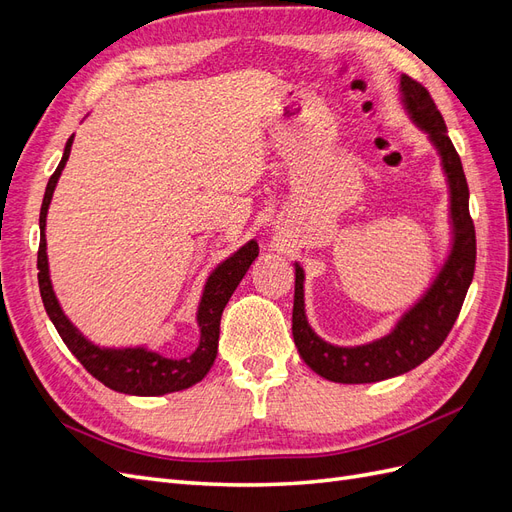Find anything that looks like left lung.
I'll return each mask as SVG.
<instances>
[{"instance_id": "left-lung-1", "label": "left lung", "mask_w": 512, "mask_h": 512, "mask_svg": "<svg viewBox=\"0 0 512 512\" xmlns=\"http://www.w3.org/2000/svg\"><path fill=\"white\" fill-rule=\"evenodd\" d=\"M399 100L408 119L436 149L448 192V252L408 309L401 312L389 333L359 346H337L322 339L305 314V271L294 260L292 337L301 359L318 376L342 384H369L406 374L427 361L451 333L474 277L476 235L470 218V192L446 123L427 89L401 74Z\"/></svg>"}]
</instances>
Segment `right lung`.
Masks as SVG:
<instances>
[{
  "mask_svg": "<svg viewBox=\"0 0 512 512\" xmlns=\"http://www.w3.org/2000/svg\"><path fill=\"white\" fill-rule=\"evenodd\" d=\"M72 143L74 134L68 138L64 156H61L57 170L51 175L49 183H46V192L40 209L38 286L46 314H49L68 350L81 361V365L91 376L100 380L104 386H108V389L136 397H158L190 389V386H194L207 376L215 356H218L222 312L226 303L230 301L232 292L241 284L243 275L250 271L252 262L258 258V243L250 239L209 273L196 307V327L200 339L192 354L181 356V359H173V356H164L162 352L151 350L145 344L100 346L96 342H91V339L66 316L64 309H61L51 282L49 256H46V213H49L61 170L66 168V162L70 158Z\"/></svg>",
  "mask_w": 512,
  "mask_h": 512,
  "instance_id": "add662e5",
  "label": "right lung"
}]
</instances>
